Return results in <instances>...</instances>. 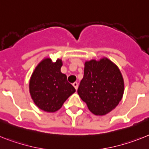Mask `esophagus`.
Here are the masks:
<instances>
[{
	"label": "esophagus",
	"instance_id": "34e87169",
	"mask_svg": "<svg viewBox=\"0 0 149 149\" xmlns=\"http://www.w3.org/2000/svg\"><path fill=\"white\" fill-rule=\"evenodd\" d=\"M73 87L75 88V89L76 90H77V88H78V82H73Z\"/></svg>",
	"mask_w": 149,
	"mask_h": 149
}]
</instances>
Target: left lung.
<instances>
[{
  "label": "left lung",
  "mask_w": 149,
  "mask_h": 149,
  "mask_svg": "<svg viewBox=\"0 0 149 149\" xmlns=\"http://www.w3.org/2000/svg\"><path fill=\"white\" fill-rule=\"evenodd\" d=\"M77 92L93 114L104 116L116 108L122 98V75L107 58L86 61Z\"/></svg>",
  "instance_id": "obj_1"
}]
</instances>
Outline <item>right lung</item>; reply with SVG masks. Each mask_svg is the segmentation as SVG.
I'll use <instances>...</instances> for the list:
<instances>
[{
  "label": "right lung",
  "mask_w": 149,
  "mask_h": 149,
  "mask_svg": "<svg viewBox=\"0 0 149 149\" xmlns=\"http://www.w3.org/2000/svg\"><path fill=\"white\" fill-rule=\"evenodd\" d=\"M62 61L53 63L50 58L42 60L37 65L31 79L29 89L33 102L43 111L58 110L66 100L76 91L67 82V76L61 72Z\"/></svg>",
  "instance_id": "add662e5"
}]
</instances>
